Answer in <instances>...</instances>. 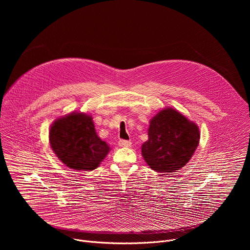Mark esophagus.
Returning <instances> with one entry per match:
<instances>
[{
    "label": "esophagus",
    "instance_id": "esophagus-1",
    "mask_svg": "<svg viewBox=\"0 0 250 250\" xmlns=\"http://www.w3.org/2000/svg\"><path fill=\"white\" fill-rule=\"evenodd\" d=\"M119 146H122V147H130L131 146V142L129 140H124V139H121L119 141Z\"/></svg>",
    "mask_w": 250,
    "mask_h": 250
}]
</instances>
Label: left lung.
Segmentation results:
<instances>
[{
  "label": "left lung",
  "mask_w": 250,
  "mask_h": 250,
  "mask_svg": "<svg viewBox=\"0 0 250 250\" xmlns=\"http://www.w3.org/2000/svg\"><path fill=\"white\" fill-rule=\"evenodd\" d=\"M199 141L197 125L176 110L167 108L150 121L148 140L142 145L141 154L152 170L173 173L189 162Z\"/></svg>",
  "instance_id": "1"
}]
</instances>
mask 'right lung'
Wrapping results in <instances>:
<instances>
[{
    "mask_svg": "<svg viewBox=\"0 0 250 250\" xmlns=\"http://www.w3.org/2000/svg\"><path fill=\"white\" fill-rule=\"evenodd\" d=\"M50 146L67 167L94 170L110 151V146L97 134L92 118L72 113L57 119L49 131Z\"/></svg>",
    "mask_w": 250,
    "mask_h": 250,
    "instance_id": "1",
    "label": "right lung"
}]
</instances>
